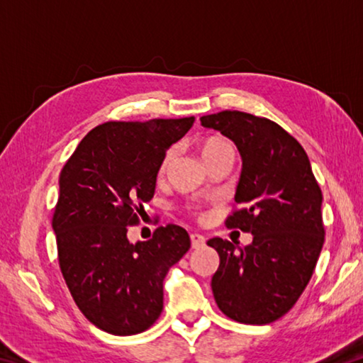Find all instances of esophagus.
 Returning a JSON list of instances; mask_svg holds the SVG:
<instances>
[{"label": "esophagus", "instance_id": "obj_1", "mask_svg": "<svg viewBox=\"0 0 363 363\" xmlns=\"http://www.w3.org/2000/svg\"><path fill=\"white\" fill-rule=\"evenodd\" d=\"M190 242H192V248L196 250L205 247L206 238L203 235H200V233H192V235H190Z\"/></svg>", "mask_w": 363, "mask_h": 363}]
</instances>
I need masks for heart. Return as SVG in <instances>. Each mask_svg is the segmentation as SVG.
<instances>
[{
	"label": "heart",
	"mask_w": 363,
	"mask_h": 363,
	"mask_svg": "<svg viewBox=\"0 0 363 363\" xmlns=\"http://www.w3.org/2000/svg\"><path fill=\"white\" fill-rule=\"evenodd\" d=\"M223 150H232L230 144L225 143V140H223V139H210V140H206V143H205L203 150H201V155H203V160H205L208 157L214 155V153L223 152ZM174 155H176V149H173V147H171V149L167 150V153H164V155H163L162 167H160V168H162V171H164V169L169 167L171 162H173Z\"/></svg>",
	"instance_id": "heart-1"
}]
</instances>
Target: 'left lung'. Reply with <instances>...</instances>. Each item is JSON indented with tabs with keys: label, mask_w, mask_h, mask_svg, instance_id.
I'll list each match as a JSON object with an SVG mask.
<instances>
[{
	"label": "left lung",
	"mask_w": 363,
	"mask_h": 363,
	"mask_svg": "<svg viewBox=\"0 0 363 363\" xmlns=\"http://www.w3.org/2000/svg\"><path fill=\"white\" fill-rule=\"evenodd\" d=\"M237 145L242 173L225 224L253 235L245 248L223 238L213 296L232 320L266 325L285 315L309 284L325 240L322 190L307 153L284 128L251 113L224 110L200 118Z\"/></svg>",
	"instance_id": "obj_1"
}]
</instances>
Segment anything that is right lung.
Listing matches in <instances>:
<instances>
[{
    "label": "right lung",
    "mask_w": 363,
    "mask_h": 363,
    "mask_svg": "<svg viewBox=\"0 0 363 363\" xmlns=\"http://www.w3.org/2000/svg\"><path fill=\"white\" fill-rule=\"evenodd\" d=\"M195 118L108 121L83 138L59 177V266L79 311L107 333H143L163 311V280L190 248L186 229L131 243L128 225L152 200L163 155Z\"/></svg>",
    "instance_id": "1"
}]
</instances>
